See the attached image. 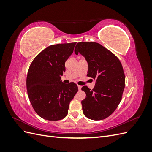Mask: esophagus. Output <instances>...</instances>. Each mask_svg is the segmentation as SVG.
Masks as SVG:
<instances>
[{
  "instance_id": "34e87169",
  "label": "esophagus",
  "mask_w": 152,
  "mask_h": 152,
  "mask_svg": "<svg viewBox=\"0 0 152 152\" xmlns=\"http://www.w3.org/2000/svg\"><path fill=\"white\" fill-rule=\"evenodd\" d=\"M77 86H78V89H79V90H80L81 88H82V86H79V85H78Z\"/></svg>"
}]
</instances>
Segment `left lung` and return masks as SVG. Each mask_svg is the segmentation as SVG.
Returning <instances> with one entry per match:
<instances>
[{"label": "left lung", "instance_id": "8db88e82", "mask_svg": "<svg viewBox=\"0 0 152 152\" xmlns=\"http://www.w3.org/2000/svg\"><path fill=\"white\" fill-rule=\"evenodd\" d=\"M74 51L85 58L87 76L96 80L93 90L82 87L86 94L81 102L83 113L91 120H103L113 113L122 99L126 82L122 64L115 55L96 42L77 43Z\"/></svg>", "mask_w": 152, "mask_h": 152}]
</instances>
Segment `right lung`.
<instances>
[{
	"instance_id": "1",
	"label": "right lung",
	"mask_w": 152,
	"mask_h": 152,
	"mask_svg": "<svg viewBox=\"0 0 152 152\" xmlns=\"http://www.w3.org/2000/svg\"><path fill=\"white\" fill-rule=\"evenodd\" d=\"M75 44L50 45L34 58L28 69L26 88L30 102L35 112L45 120L56 121L65 118L78 91L74 82L65 84L61 80L65 72V63Z\"/></svg>"
}]
</instances>
